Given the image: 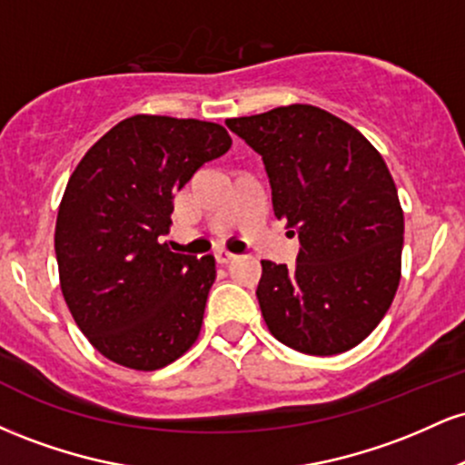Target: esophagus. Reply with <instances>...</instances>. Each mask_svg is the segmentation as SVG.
<instances>
[{
    "label": "esophagus",
    "mask_w": 465,
    "mask_h": 465,
    "mask_svg": "<svg viewBox=\"0 0 465 465\" xmlns=\"http://www.w3.org/2000/svg\"><path fill=\"white\" fill-rule=\"evenodd\" d=\"M214 258H216L218 264H229V262H233V260H236L238 255L236 253H229V251H225V249H221V251H216Z\"/></svg>",
    "instance_id": "1"
}]
</instances>
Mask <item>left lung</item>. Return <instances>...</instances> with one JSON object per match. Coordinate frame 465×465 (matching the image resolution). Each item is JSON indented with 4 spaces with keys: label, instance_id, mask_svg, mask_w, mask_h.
Listing matches in <instances>:
<instances>
[{
    "label": "left lung",
    "instance_id": "8db88e82",
    "mask_svg": "<svg viewBox=\"0 0 465 465\" xmlns=\"http://www.w3.org/2000/svg\"><path fill=\"white\" fill-rule=\"evenodd\" d=\"M225 124L262 157L275 216L300 236L295 266L262 260L255 295L271 334L312 356L351 350L381 323L400 284L404 216L385 159L312 104Z\"/></svg>",
    "mask_w": 465,
    "mask_h": 465
}]
</instances>
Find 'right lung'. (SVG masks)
<instances>
[{
	"label": "right lung",
	"mask_w": 465,
	"mask_h": 465,
	"mask_svg": "<svg viewBox=\"0 0 465 465\" xmlns=\"http://www.w3.org/2000/svg\"><path fill=\"white\" fill-rule=\"evenodd\" d=\"M229 146L214 122L133 115L69 177L54 233L61 291L89 343L117 365L162 370L199 336L214 258L173 253L159 238L174 192Z\"/></svg>",
	"instance_id": "obj_1"
}]
</instances>
